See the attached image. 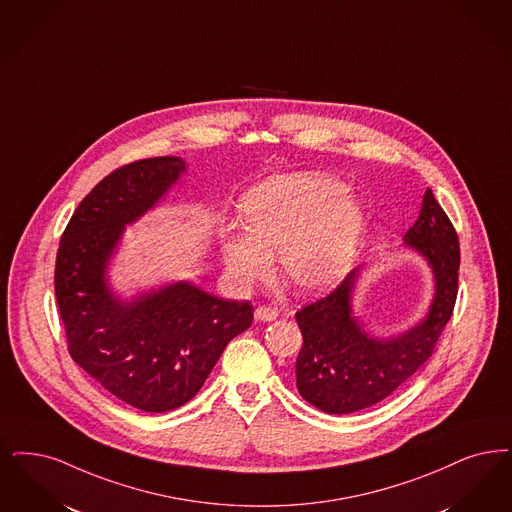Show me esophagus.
<instances>
[{"instance_id": "1", "label": "esophagus", "mask_w": 512, "mask_h": 512, "mask_svg": "<svg viewBox=\"0 0 512 512\" xmlns=\"http://www.w3.org/2000/svg\"><path fill=\"white\" fill-rule=\"evenodd\" d=\"M278 318V312L274 308L259 307L255 308V320L257 322H272Z\"/></svg>"}]
</instances>
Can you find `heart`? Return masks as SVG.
I'll use <instances>...</instances> for the list:
<instances>
[{
    "mask_svg": "<svg viewBox=\"0 0 512 512\" xmlns=\"http://www.w3.org/2000/svg\"><path fill=\"white\" fill-rule=\"evenodd\" d=\"M244 228L226 230L221 244L230 280L240 287L265 282L272 253L287 284L322 295L354 265L366 219L348 186L326 173L274 175L240 200Z\"/></svg>",
    "mask_w": 512,
    "mask_h": 512,
    "instance_id": "1",
    "label": "heart"
}]
</instances>
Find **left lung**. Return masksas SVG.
<instances>
[{
  "mask_svg": "<svg viewBox=\"0 0 512 512\" xmlns=\"http://www.w3.org/2000/svg\"><path fill=\"white\" fill-rule=\"evenodd\" d=\"M402 247L423 257L432 272L429 308L417 324L385 335L360 322L354 295L366 265L354 268L326 299L295 314L303 333L297 390L314 408L345 415L375 406L429 360L450 320L459 282V240L430 188Z\"/></svg>",
  "mask_w": 512,
  "mask_h": 512,
  "instance_id": "1",
  "label": "left lung"
}]
</instances>
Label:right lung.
<instances>
[{"instance_id":"1","label":"right lung","mask_w":512,"mask_h":512,"mask_svg":"<svg viewBox=\"0 0 512 512\" xmlns=\"http://www.w3.org/2000/svg\"><path fill=\"white\" fill-rule=\"evenodd\" d=\"M186 169L183 158L162 156L104 177L72 215L55 265L74 362L110 394L150 413L192 400L226 345L253 320L249 303L219 299L186 280L129 297L112 284L125 226L162 204Z\"/></svg>"}]
</instances>
